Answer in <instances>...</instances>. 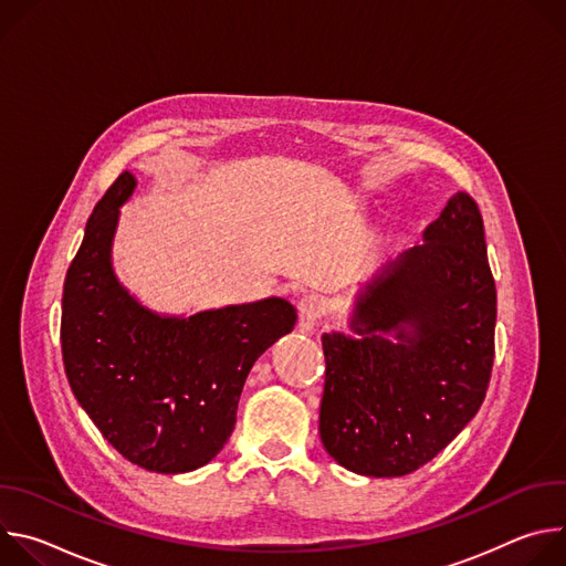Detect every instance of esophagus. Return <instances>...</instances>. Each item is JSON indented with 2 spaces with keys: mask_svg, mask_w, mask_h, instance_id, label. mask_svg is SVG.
<instances>
[{
  "mask_svg": "<svg viewBox=\"0 0 566 566\" xmlns=\"http://www.w3.org/2000/svg\"><path fill=\"white\" fill-rule=\"evenodd\" d=\"M325 313V302L317 295H304L297 304V315H300V332H313L317 327V322Z\"/></svg>",
  "mask_w": 566,
  "mask_h": 566,
  "instance_id": "obj_1",
  "label": "esophagus"
}]
</instances>
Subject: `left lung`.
I'll return each mask as SVG.
<instances>
[{"instance_id":"1","label":"left lung","mask_w":566,"mask_h":566,"mask_svg":"<svg viewBox=\"0 0 566 566\" xmlns=\"http://www.w3.org/2000/svg\"><path fill=\"white\" fill-rule=\"evenodd\" d=\"M495 319L483 221L472 197L457 192L423 244L358 293L356 336H322V446L365 476H402L434 459L486 398Z\"/></svg>"}]
</instances>
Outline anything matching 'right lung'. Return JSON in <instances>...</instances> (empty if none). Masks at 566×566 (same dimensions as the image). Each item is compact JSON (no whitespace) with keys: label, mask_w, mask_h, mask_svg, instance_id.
<instances>
[{"label":"right lung","mask_w":566,"mask_h":566,"mask_svg":"<svg viewBox=\"0 0 566 566\" xmlns=\"http://www.w3.org/2000/svg\"><path fill=\"white\" fill-rule=\"evenodd\" d=\"M136 177L123 172L96 203L62 293L69 385L103 437L132 463L164 474L212 461L234 430L255 360L291 334L284 297L166 315L116 277L112 247Z\"/></svg>","instance_id":"add662e5"}]
</instances>
